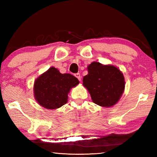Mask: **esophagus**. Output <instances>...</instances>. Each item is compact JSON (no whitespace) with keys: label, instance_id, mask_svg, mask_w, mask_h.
Masks as SVG:
<instances>
[{"label":"esophagus","instance_id":"obj_1","mask_svg":"<svg viewBox=\"0 0 157 157\" xmlns=\"http://www.w3.org/2000/svg\"><path fill=\"white\" fill-rule=\"evenodd\" d=\"M75 76L78 79V80H79V81H81V76H80V74H79V73H75Z\"/></svg>","mask_w":157,"mask_h":157}]
</instances>
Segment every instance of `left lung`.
<instances>
[{"label": "left lung", "instance_id": "left-lung-1", "mask_svg": "<svg viewBox=\"0 0 157 157\" xmlns=\"http://www.w3.org/2000/svg\"><path fill=\"white\" fill-rule=\"evenodd\" d=\"M88 75L83 86L88 90L92 102L103 107H111L121 98L125 90L123 73L117 67L92 62L88 66Z\"/></svg>", "mask_w": 157, "mask_h": 157}]
</instances>
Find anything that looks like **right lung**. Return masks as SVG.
<instances>
[{
  "label": "right lung",
  "instance_id": "obj_1",
  "mask_svg": "<svg viewBox=\"0 0 157 157\" xmlns=\"http://www.w3.org/2000/svg\"><path fill=\"white\" fill-rule=\"evenodd\" d=\"M79 83L75 77L69 73H61L57 69L51 67L34 82L35 100L45 109L60 108L67 102L70 90Z\"/></svg>",
  "mask_w": 157,
  "mask_h": 157
}]
</instances>
